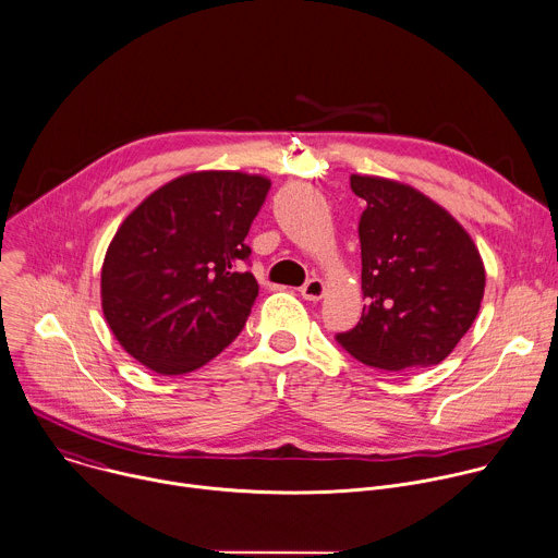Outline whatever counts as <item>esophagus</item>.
Returning a JSON list of instances; mask_svg holds the SVG:
<instances>
[{
  "label": "esophagus",
  "instance_id": "1",
  "mask_svg": "<svg viewBox=\"0 0 558 558\" xmlns=\"http://www.w3.org/2000/svg\"><path fill=\"white\" fill-rule=\"evenodd\" d=\"M300 293H302V298H304V300L317 302V300H322V298H324L326 287H324V282H322L319 278H311V280L300 289Z\"/></svg>",
  "mask_w": 558,
  "mask_h": 558
}]
</instances>
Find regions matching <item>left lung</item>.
Returning a JSON list of instances; mask_svg holds the SVG:
<instances>
[{
  "mask_svg": "<svg viewBox=\"0 0 558 558\" xmlns=\"http://www.w3.org/2000/svg\"><path fill=\"white\" fill-rule=\"evenodd\" d=\"M367 206L359 221L361 319L337 341L379 369L427 367L451 354L484 298V263L469 232L408 183L350 174Z\"/></svg>",
  "mask_w": 558,
  "mask_h": 558,
  "instance_id": "1",
  "label": "left lung"
}]
</instances>
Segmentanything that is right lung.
Returning <instances> with one entry per match:
<instances>
[{"label":"right lung","instance_id":"right-lung-1","mask_svg":"<svg viewBox=\"0 0 558 558\" xmlns=\"http://www.w3.org/2000/svg\"><path fill=\"white\" fill-rule=\"evenodd\" d=\"M271 181L241 170L185 172L118 228L100 304L118 343L163 377L206 365L243 330L258 282L245 236Z\"/></svg>","mask_w":558,"mask_h":558}]
</instances>
